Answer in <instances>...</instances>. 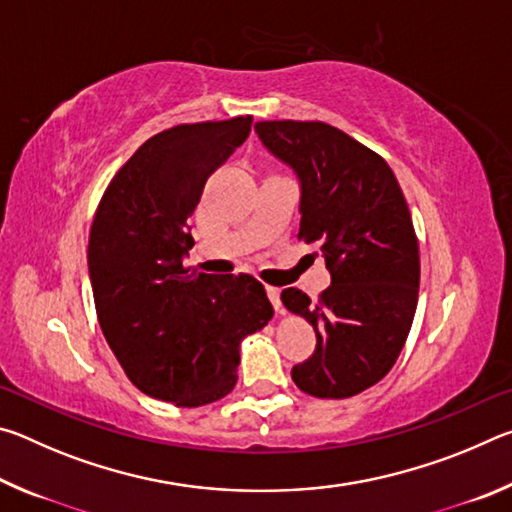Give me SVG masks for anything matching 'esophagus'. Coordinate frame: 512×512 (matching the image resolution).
I'll return each instance as SVG.
<instances>
[{
  "mask_svg": "<svg viewBox=\"0 0 512 512\" xmlns=\"http://www.w3.org/2000/svg\"><path fill=\"white\" fill-rule=\"evenodd\" d=\"M266 296H268V300H271V305L280 311V307H282V302H280V289L277 287H266Z\"/></svg>",
  "mask_w": 512,
  "mask_h": 512,
  "instance_id": "esophagus-1",
  "label": "esophagus"
}]
</instances>
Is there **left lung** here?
<instances>
[{"mask_svg":"<svg viewBox=\"0 0 512 512\" xmlns=\"http://www.w3.org/2000/svg\"><path fill=\"white\" fill-rule=\"evenodd\" d=\"M255 133L298 176V239L332 273L318 300L282 291L316 332L314 354L291 377L309 395L345 400L384 379L409 336L420 287L409 205L386 160L339 128L284 119L257 121Z\"/></svg>","mask_w":512,"mask_h":512,"instance_id":"1","label":"left lung"}]
</instances>
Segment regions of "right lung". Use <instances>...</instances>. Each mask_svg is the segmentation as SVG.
Returning <instances> with one entry per match:
<instances>
[{
	"label": "right lung",
	"mask_w": 512,
	"mask_h": 512,
	"mask_svg": "<svg viewBox=\"0 0 512 512\" xmlns=\"http://www.w3.org/2000/svg\"><path fill=\"white\" fill-rule=\"evenodd\" d=\"M253 117L173 126L146 140L103 194L88 268L101 332L142 393L176 406L221 400L239 345L273 318L253 275L196 273L187 219L207 178L246 142Z\"/></svg>",
	"instance_id": "right-lung-1"
}]
</instances>
